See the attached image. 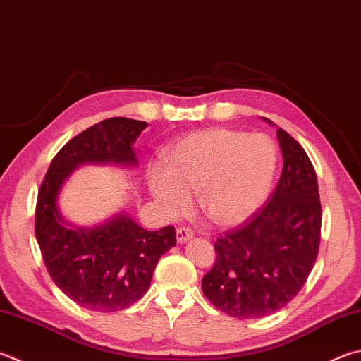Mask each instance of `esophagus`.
Listing matches in <instances>:
<instances>
[{
  "label": "esophagus",
  "instance_id": "esophagus-1",
  "mask_svg": "<svg viewBox=\"0 0 361 361\" xmlns=\"http://www.w3.org/2000/svg\"><path fill=\"white\" fill-rule=\"evenodd\" d=\"M189 238H192L191 228H188V227L176 228V241H178V243H185V241H188Z\"/></svg>",
  "mask_w": 361,
  "mask_h": 361
}]
</instances>
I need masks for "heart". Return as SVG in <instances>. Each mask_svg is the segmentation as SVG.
Returning a JSON list of instances; mask_svg holds the SVG:
<instances>
[{
	"instance_id": "1",
	"label": "heart",
	"mask_w": 361,
	"mask_h": 361,
	"mask_svg": "<svg viewBox=\"0 0 361 361\" xmlns=\"http://www.w3.org/2000/svg\"><path fill=\"white\" fill-rule=\"evenodd\" d=\"M278 153L265 135L213 128L185 137L148 167V186L169 216L180 214L197 194V207L214 226L246 221L265 202Z\"/></svg>"
}]
</instances>
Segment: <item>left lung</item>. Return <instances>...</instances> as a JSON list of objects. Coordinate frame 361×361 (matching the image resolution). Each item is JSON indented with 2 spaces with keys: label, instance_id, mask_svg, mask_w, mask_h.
Masks as SVG:
<instances>
[{
  "label": "left lung",
  "instance_id": "8db88e82",
  "mask_svg": "<svg viewBox=\"0 0 361 361\" xmlns=\"http://www.w3.org/2000/svg\"><path fill=\"white\" fill-rule=\"evenodd\" d=\"M276 135L284 158L276 188L251 218L221 235L214 265L202 279L205 297L237 319L283 310L305 286L319 252L322 207L316 170L293 137L281 128Z\"/></svg>",
  "mask_w": 361,
  "mask_h": 361
}]
</instances>
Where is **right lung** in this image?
<instances>
[{
	"label": "right lung",
	"mask_w": 361,
	"mask_h": 361,
	"mask_svg": "<svg viewBox=\"0 0 361 361\" xmlns=\"http://www.w3.org/2000/svg\"><path fill=\"white\" fill-rule=\"evenodd\" d=\"M148 124L109 118L71 139L50 162L36 203V240L44 264L60 290L78 306L97 312L126 310L149 289L154 268L176 243L172 226L149 232L126 213L94 227L69 226L58 195L82 164L135 167L137 137Z\"/></svg>",
	"instance_id": "add662e5"
}]
</instances>
